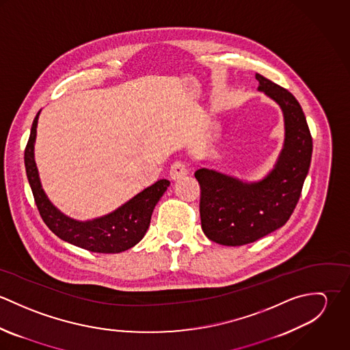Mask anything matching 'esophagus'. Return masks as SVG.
<instances>
[{"mask_svg":"<svg viewBox=\"0 0 350 350\" xmlns=\"http://www.w3.org/2000/svg\"><path fill=\"white\" fill-rule=\"evenodd\" d=\"M187 174H189V170H187V165L183 161H175L171 165V170H170L171 179L176 180V179H180V178L186 176Z\"/></svg>","mask_w":350,"mask_h":350,"instance_id":"1","label":"esophagus"}]
</instances>
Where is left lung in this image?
I'll return each instance as SVG.
<instances>
[{"label": "left lung", "mask_w": 350, "mask_h": 350, "mask_svg": "<svg viewBox=\"0 0 350 350\" xmlns=\"http://www.w3.org/2000/svg\"><path fill=\"white\" fill-rule=\"evenodd\" d=\"M257 90L275 100L284 118V143L273 168L260 180L200 168V224L206 237L226 247L253 243L291 217L308 174L312 139L299 102L286 89L256 74Z\"/></svg>", "instance_id": "left-lung-1"}]
</instances>
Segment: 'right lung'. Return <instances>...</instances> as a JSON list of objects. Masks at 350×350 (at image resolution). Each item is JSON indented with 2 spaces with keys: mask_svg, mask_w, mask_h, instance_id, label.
Here are the masks:
<instances>
[{
  "mask_svg": "<svg viewBox=\"0 0 350 350\" xmlns=\"http://www.w3.org/2000/svg\"><path fill=\"white\" fill-rule=\"evenodd\" d=\"M39 114L40 111L31 128L24 161L36 206L51 232L66 243L97 253H120L139 244L150 228L153 208L170 186V180H157L111 213L98 218L78 221L63 214L44 193L35 161Z\"/></svg>",
  "mask_w": 350,
  "mask_h": 350,
  "instance_id": "obj_1",
  "label": "right lung"
}]
</instances>
